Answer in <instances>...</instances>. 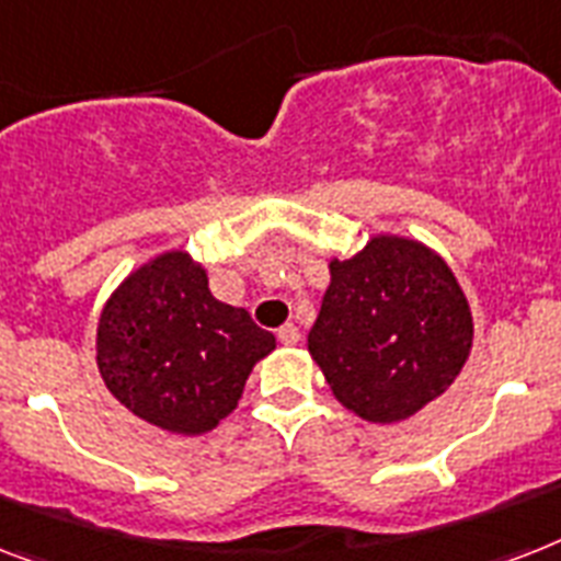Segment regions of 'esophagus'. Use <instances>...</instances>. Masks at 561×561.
Masks as SVG:
<instances>
[{"label": "esophagus", "instance_id": "esophagus-1", "mask_svg": "<svg viewBox=\"0 0 561 561\" xmlns=\"http://www.w3.org/2000/svg\"><path fill=\"white\" fill-rule=\"evenodd\" d=\"M276 336H279L282 345H296V343H299V336H302V334H299V328H296L294 322H285V325H282L279 331H276Z\"/></svg>", "mask_w": 561, "mask_h": 561}]
</instances>
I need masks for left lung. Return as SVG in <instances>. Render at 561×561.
I'll list each match as a JSON object with an SVG mask.
<instances>
[{
  "label": "left lung",
  "instance_id": "8db88e82",
  "mask_svg": "<svg viewBox=\"0 0 561 561\" xmlns=\"http://www.w3.org/2000/svg\"><path fill=\"white\" fill-rule=\"evenodd\" d=\"M308 352L334 398L363 421L398 423L440 398L472 348V311L444 259L403 236H375L331 259Z\"/></svg>",
  "mask_w": 561,
  "mask_h": 561
}]
</instances>
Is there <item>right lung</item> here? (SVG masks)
<instances>
[{
    "instance_id": "add662e5",
    "label": "right lung",
    "mask_w": 561,
    "mask_h": 561,
    "mask_svg": "<svg viewBox=\"0 0 561 561\" xmlns=\"http://www.w3.org/2000/svg\"><path fill=\"white\" fill-rule=\"evenodd\" d=\"M276 336L244 308L209 294L207 271L170 250L131 271L98 325L106 389L140 421L175 435H204L233 412Z\"/></svg>"
}]
</instances>
